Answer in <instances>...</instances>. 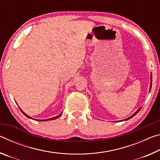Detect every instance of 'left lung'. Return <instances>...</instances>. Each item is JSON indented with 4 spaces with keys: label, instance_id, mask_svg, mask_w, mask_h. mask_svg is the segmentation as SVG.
I'll return each mask as SVG.
<instances>
[{
    "label": "left lung",
    "instance_id": "8db88e82",
    "mask_svg": "<svg viewBox=\"0 0 160 160\" xmlns=\"http://www.w3.org/2000/svg\"><path fill=\"white\" fill-rule=\"evenodd\" d=\"M152 75H151V82H150V90H151V87H152ZM140 109H141V108H139V109L137 110V112H135V113H133V114H132V115L131 116H130V117H129V118H126V119H124V121L128 120V119H130V118H131L132 117H133V116H135V114H137V113H138V112H139V111L140 110Z\"/></svg>",
    "mask_w": 160,
    "mask_h": 160
}]
</instances>
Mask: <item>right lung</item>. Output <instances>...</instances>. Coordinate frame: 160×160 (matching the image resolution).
Listing matches in <instances>:
<instances>
[{
	"mask_svg": "<svg viewBox=\"0 0 160 160\" xmlns=\"http://www.w3.org/2000/svg\"><path fill=\"white\" fill-rule=\"evenodd\" d=\"M21 110V109H20ZM21 112H22L23 113H24V115H25V116H27V117H28V118H32L31 117H30V116H28V115H27L26 114V113H24L23 112H22V111L21 110ZM61 113H60V114H59V115H58L57 116H55V117H53V118H48V119H44V120H39V119H36V120L37 121H51V120H53V119H56V118H58L59 117V116H60L61 115Z\"/></svg>",
	"mask_w": 160,
	"mask_h": 160,
	"instance_id": "right-lung-1",
	"label": "right lung"
}]
</instances>
